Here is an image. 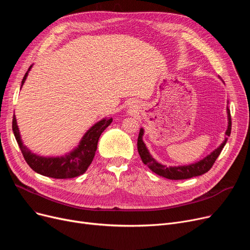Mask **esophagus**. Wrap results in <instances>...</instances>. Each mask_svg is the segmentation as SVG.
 <instances>
[{
    "mask_svg": "<svg viewBox=\"0 0 250 250\" xmlns=\"http://www.w3.org/2000/svg\"><path fill=\"white\" fill-rule=\"evenodd\" d=\"M133 110V105H130L129 104V106H128V111H132Z\"/></svg>",
    "mask_w": 250,
    "mask_h": 250,
    "instance_id": "obj_1",
    "label": "esophagus"
}]
</instances>
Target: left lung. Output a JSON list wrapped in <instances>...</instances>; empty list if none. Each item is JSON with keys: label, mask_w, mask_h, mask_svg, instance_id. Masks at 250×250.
Returning a JSON list of instances; mask_svg holds the SVG:
<instances>
[{"label": "left lung", "mask_w": 250, "mask_h": 250, "mask_svg": "<svg viewBox=\"0 0 250 250\" xmlns=\"http://www.w3.org/2000/svg\"><path fill=\"white\" fill-rule=\"evenodd\" d=\"M227 115H228V127H227V130H226L225 134L227 136H230L232 123H231L230 110L228 106H227ZM144 134H145V129L140 128L138 139H137V149H138L139 156L141 158V161L144 162V164L146 165L153 173H156L157 175L162 176L164 178H167V179H170V180L189 179V178L200 176L207 173L212 167L213 163L216 162L217 158L220 156L222 149L224 148L226 142L228 140V137H225L222 144L215 150H212L209 154H208V156L203 160L195 162L193 164H189V165L170 166V167H168V166L163 165L152 158L146 144L144 142V139H142Z\"/></svg>", "instance_id": "8db88e82"}]
</instances>
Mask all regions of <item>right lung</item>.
Instances as JSON below:
<instances>
[{"label":"right lung","instance_id":"obj_1","mask_svg":"<svg viewBox=\"0 0 250 250\" xmlns=\"http://www.w3.org/2000/svg\"><path fill=\"white\" fill-rule=\"evenodd\" d=\"M31 67L32 65L28 68L27 72L23 77L21 87L24 84ZM112 121V118H104L91 126L86 133L82 136L78 146L62 157L39 156L23 145L15 115L13 116V121H12V129H13L23 157L34 172L42 176L55 178V179H69V178H74L86 172L94 158V154H96L99 138Z\"/></svg>","mask_w":250,"mask_h":250}]
</instances>
